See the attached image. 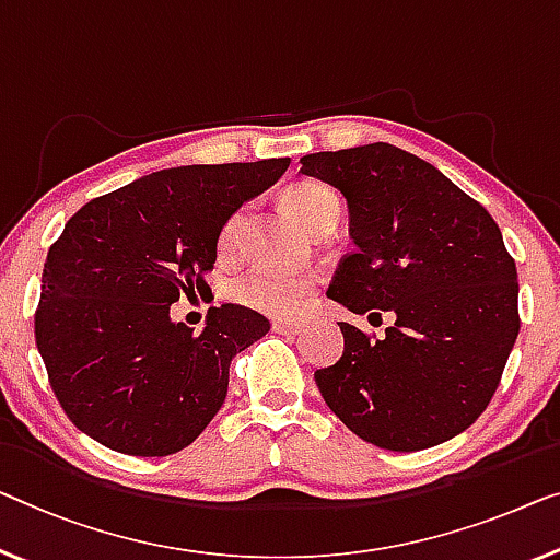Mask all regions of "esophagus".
<instances>
[{
	"label": "esophagus",
	"mask_w": 560,
	"mask_h": 560,
	"mask_svg": "<svg viewBox=\"0 0 560 560\" xmlns=\"http://www.w3.org/2000/svg\"><path fill=\"white\" fill-rule=\"evenodd\" d=\"M271 329L277 334H299L302 331V324L299 322H271Z\"/></svg>",
	"instance_id": "1"
}]
</instances>
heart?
<instances>
[{
	"instance_id": "obj_1",
	"label": "heart",
	"mask_w": 560,
	"mask_h": 560,
	"mask_svg": "<svg viewBox=\"0 0 560 560\" xmlns=\"http://www.w3.org/2000/svg\"><path fill=\"white\" fill-rule=\"evenodd\" d=\"M283 203H287L291 215L312 233L334 229L341 215L339 196L319 180H299L294 186H289L287 194H283ZM241 219H244V215L238 211L223 223L219 236L221 254L233 252V244H236L241 229ZM314 289L316 279L312 277H291V273L254 269L233 279L226 291L231 302L254 308V312L269 316H294L308 304Z\"/></svg>"
}]
</instances>
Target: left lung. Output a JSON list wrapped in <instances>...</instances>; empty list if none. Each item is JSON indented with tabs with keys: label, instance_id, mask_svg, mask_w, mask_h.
I'll use <instances>...</instances> for the list:
<instances>
[{
	"label": "left lung",
	"instance_id": "1",
	"mask_svg": "<svg viewBox=\"0 0 560 560\" xmlns=\"http://www.w3.org/2000/svg\"><path fill=\"white\" fill-rule=\"evenodd\" d=\"M302 173L341 190L354 252L327 294L392 312L385 337L339 322L345 352L314 372L324 402L372 445L415 453L478 420L521 329L518 271L486 208L389 143L312 153Z\"/></svg>",
	"mask_w": 560,
	"mask_h": 560
}]
</instances>
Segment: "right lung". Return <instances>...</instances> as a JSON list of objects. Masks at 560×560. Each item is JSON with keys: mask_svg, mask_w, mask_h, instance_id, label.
I'll list each match as a JSON object with an SVG mask.
<instances>
[{"mask_svg": "<svg viewBox=\"0 0 560 560\" xmlns=\"http://www.w3.org/2000/svg\"><path fill=\"white\" fill-rule=\"evenodd\" d=\"M289 158L180 165L93 198L49 246L35 339L78 430L125 455L188 447L221 410L231 360L269 331L254 308H208L200 334L171 304L213 271L221 229Z\"/></svg>", "mask_w": 560, "mask_h": 560, "instance_id": "right-lung-1", "label": "right lung"}]
</instances>
